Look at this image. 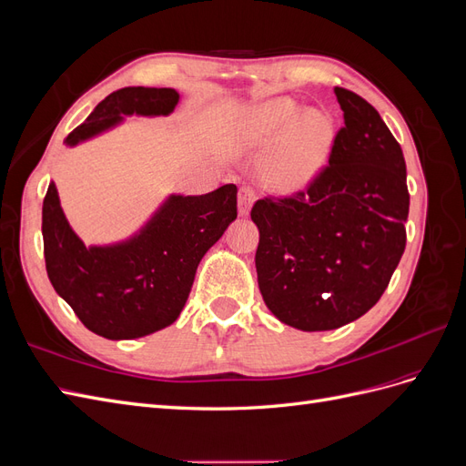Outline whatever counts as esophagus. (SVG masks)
Returning <instances> with one entry per match:
<instances>
[{
  "label": "esophagus",
  "mask_w": 466,
  "mask_h": 466,
  "mask_svg": "<svg viewBox=\"0 0 466 466\" xmlns=\"http://www.w3.org/2000/svg\"><path fill=\"white\" fill-rule=\"evenodd\" d=\"M255 198H257V190L252 187L245 185L238 188V216H248L250 206L255 202Z\"/></svg>",
  "instance_id": "34e87169"
}]
</instances>
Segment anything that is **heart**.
Wrapping results in <instances>:
<instances>
[{
    "instance_id": "heart-1",
    "label": "heart",
    "mask_w": 466,
    "mask_h": 466,
    "mask_svg": "<svg viewBox=\"0 0 466 466\" xmlns=\"http://www.w3.org/2000/svg\"><path fill=\"white\" fill-rule=\"evenodd\" d=\"M248 136L257 144L278 146L266 163V177L281 192H298L320 173L334 144V124L319 110H305L289 96L270 98L248 116Z\"/></svg>"
}]
</instances>
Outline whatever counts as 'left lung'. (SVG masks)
Returning a JSON list of instances; mask_svg holds the SVG:
<instances>
[{"instance_id":"8db88e82","label":"left lung","mask_w":466,"mask_h":466,"mask_svg":"<svg viewBox=\"0 0 466 466\" xmlns=\"http://www.w3.org/2000/svg\"><path fill=\"white\" fill-rule=\"evenodd\" d=\"M344 112L329 165L305 190L250 209L258 288L276 319L334 330L380 299L406 247V163L379 112L334 87Z\"/></svg>"}]
</instances>
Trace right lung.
<instances>
[{
  "label": "right lung",
  "mask_w": 466,
  "mask_h": 466,
  "mask_svg": "<svg viewBox=\"0 0 466 466\" xmlns=\"http://www.w3.org/2000/svg\"><path fill=\"white\" fill-rule=\"evenodd\" d=\"M180 95L168 87H124L98 103L66 146L101 134L124 116H167ZM237 218V187L202 196H168L128 241L86 247L69 228L50 182L42 204L46 272L56 293L86 327L108 340H132L173 324L185 307L196 268Z\"/></svg>",
  "instance_id": "add662e5"
}]
</instances>
